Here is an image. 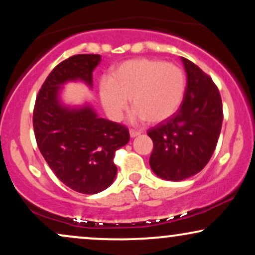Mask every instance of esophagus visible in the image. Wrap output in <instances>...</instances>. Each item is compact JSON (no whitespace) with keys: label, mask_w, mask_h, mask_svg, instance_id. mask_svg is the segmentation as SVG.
<instances>
[{"label":"esophagus","mask_w":255,"mask_h":255,"mask_svg":"<svg viewBox=\"0 0 255 255\" xmlns=\"http://www.w3.org/2000/svg\"><path fill=\"white\" fill-rule=\"evenodd\" d=\"M129 134H130V137H135L140 134L139 130H135V129H130L129 130Z\"/></svg>","instance_id":"1"}]
</instances>
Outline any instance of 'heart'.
<instances>
[{"mask_svg": "<svg viewBox=\"0 0 255 255\" xmlns=\"http://www.w3.org/2000/svg\"><path fill=\"white\" fill-rule=\"evenodd\" d=\"M186 75L181 67L154 58H133L111 73L99 86L102 103L109 116L121 119L130 98L136 120L158 124L171 118L182 103Z\"/></svg>", "mask_w": 255, "mask_h": 255, "instance_id": "1", "label": "heart"}]
</instances>
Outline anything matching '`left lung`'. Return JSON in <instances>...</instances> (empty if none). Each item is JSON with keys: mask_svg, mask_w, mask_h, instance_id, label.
Returning <instances> with one entry per match:
<instances>
[{"mask_svg": "<svg viewBox=\"0 0 255 255\" xmlns=\"http://www.w3.org/2000/svg\"><path fill=\"white\" fill-rule=\"evenodd\" d=\"M182 61L187 72L182 104L171 118L147 131L153 141L151 169L169 181H182L203 170L217 146L223 122L218 87L197 64Z\"/></svg>", "mask_w": 255, "mask_h": 255, "instance_id": "left-lung-1", "label": "left lung"}]
</instances>
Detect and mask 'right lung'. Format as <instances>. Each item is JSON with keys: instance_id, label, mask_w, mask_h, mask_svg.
Wrapping results in <instances>:
<instances>
[{"instance_id": "add662e5", "label": "right lung", "mask_w": 255, "mask_h": 255, "mask_svg": "<svg viewBox=\"0 0 255 255\" xmlns=\"http://www.w3.org/2000/svg\"><path fill=\"white\" fill-rule=\"evenodd\" d=\"M101 60V55L79 54L58 63L40 87L33 109L40 153L61 182L83 194H96L113 183L115 152L129 141L126 126L98 118L89 107L68 109L58 103L60 85L81 79L91 86Z\"/></svg>"}]
</instances>
